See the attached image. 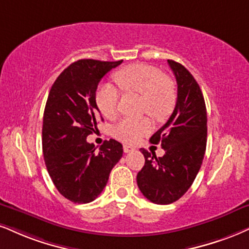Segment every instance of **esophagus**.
<instances>
[{
	"mask_svg": "<svg viewBox=\"0 0 249 249\" xmlns=\"http://www.w3.org/2000/svg\"><path fill=\"white\" fill-rule=\"evenodd\" d=\"M124 151L125 153L133 152V151H135V148H134V146H131V145H124Z\"/></svg>",
	"mask_w": 249,
	"mask_h": 249,
	"instance_id": "obj_1",
	"label": "esophagus"
}]
</instances>
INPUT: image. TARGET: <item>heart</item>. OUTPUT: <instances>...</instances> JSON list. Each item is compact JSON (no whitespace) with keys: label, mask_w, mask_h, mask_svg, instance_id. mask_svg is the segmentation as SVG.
<instances>
[{"label":"heart","mask_w":249,"mask_h":249,"mask_svg":"<svg viewBox=\"0 0 249 249\" xmlns=\"http://www.w3.org/2000/svg\"><path fill=\"white\" fill-rule=\"evenodd\" d=\"M114 78L125 92L142 96L141 112L148 113L157 121H165L177 105L176 84L155 67L144 63L129 64L116 71ZM119 100L120 92L112 85L104 84L97 90V106L107 119L116 116ZM151 129L152 124L148 118L124 119L113 128V135L120 141L134 143Z\"/></svg>","instance_id":"1"}]
</instances>
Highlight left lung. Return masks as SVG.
<instances>
[{
  "label": "left lung",
  "instance_id": "obj_1",
  "mask_svg": "<svg viewBox=\"0 0 249 249\" xmlns=\"http://www.w3.org/2000/svg\"><path fill=\"white\" fill-rule=\"evenodd\" d=\"M176 76L178 99L173 113L150 142L161 144L162 157L141 149L145 162L137 186L149 201L170 204L179 199L197 176L207 146V108L201 89L182 64L167 60Z\"/></svg>",
  "mask_w": 249,
  "mask_h": 249
}]
</instances>
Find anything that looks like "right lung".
<instances>
[{"label": "right lung", "instance_id": "add662e5", "mask_svg": "<svg viewBox=\"0 0 249 249\" xmlns=\"http://www.w3.org/2000/svg\"><path fill=\"white\" fill-rule=\"evenodd\" d=\"M122 61L78 60L52 85L42 121V152L52 181L73 203H89L105 188L122 157V144L105 141L99 150L87 142L103 118L96 103L101 78Z\"/></svg>", "mask_w": 249, "mask_h": 249}]
</instances>
